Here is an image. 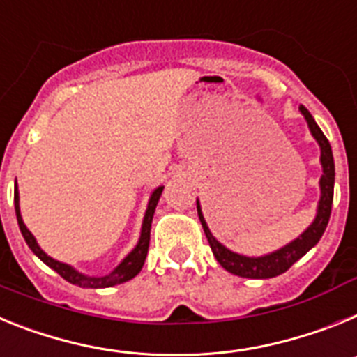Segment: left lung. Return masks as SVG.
I'll return each instance as SVG.
<instances>
[{"label": "left lung", "mask_w": 357, "mask_h": 357, "mask_svg": "<svg viewBox=\"0 0 357 357\" xmlns=\"http://www.w3.org/2000/svg\"><path fill=\"white\" fill-rule=\"evenodd\" d=\"M300 111L305 116L309 123V129H311L312 136L316 138V142L320 144L321 147V167H324V176L320 179V188H321V197L320 204H318V213H316V219L307 230L303 231L296 241H293L291 244L284 246L278 252L271 253V255L259 257V259H250V257L237 255V253L230 252L228 248L222 246L212 234H210L208 226L204 222L203 213H201L199 203H197V215H199V221L203 225V230L206 238H208V244L212 248L213 257L217 259V262L226 269V271L234 273L237 277L243 278H273L278 277L282 273H286L291 266L296 262L298 259H302L305 253L314 246L318 241L324 235L325 228H327L328 217H331V210H333V197H334V158H333V149L331 144L325 138V135L321 132V129L318 127V123L314 122L312 114L309 113L303 105H300Z\"/></svg>", "instance_id": "left-lung-1"}]
</instances>
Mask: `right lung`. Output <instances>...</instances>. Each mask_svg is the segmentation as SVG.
Instances as JSON below:
<instances>
[{
  "instance_id": "1",
  "label": "right lung",
  "mask_w": 357,
  "mask_h": 357,
  "mask_svg": "<svg viewBox=\"0 0 357 357\" xmlns=\"http://www.w3.org/2000/svg\"><path fill=\"white\" fill-rule=\"evenodd\" d=\"M161 192H163V187L156 188V190L153 192V196H151V201H149L147 212H145V219H144V226H142V237L138 246H136L135 250H132V252L122 260V264H120L119 268L114 269L113 273H109V275H105V277H86V275H82V273L75 271L71 266L63 264V262H57V260H54L52 257L46 255L41 248L37 246L36 238H33V235L30 234L29 228L24 226L23 219H21L20 192H17V185H15L14 188V204H15V215H17V225H20L21 234H23L24 241H26V244L30 246V250H32V252L36 253V255L39 257L46 266L55 269V271H57L64 280L71 282V284H77V286L80 287L98 289V287H111V286H116V284H122V282L131 280V278H135L136 275L140 273V269L144 268L145 257H147V252H149V241H151V225H153L154 210H156V204L158 201H160Z\"/></svg>"
}]
</instances>
